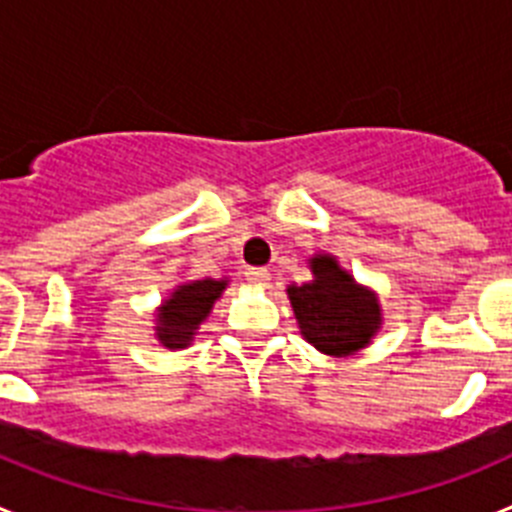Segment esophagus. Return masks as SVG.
Segmentation results:
<instances>
[{
	"label": "esophagus",
	"mask_w": 512,
	"mask_h": 512,
	"mask_svg": "<svg viewBox=\"0 0 512 512\" xmlns=\"http://www.w3.org/2000/svg\"><path fill=\"white\" fill-rule=\"evenodd\" d=\"M246 279L253 287H266L269 284V271L266 269H246Z\"/></svg>",
	"instance_id": "obj_1"
}]
</instances>
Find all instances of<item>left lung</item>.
I'll return each instance as SVG.
<instances>
[{
    "mask_svg": "<svg viewBox=\"0 0 512 512\" xmlns=\"http://www.w3.org/2000/svg\"><path fill=\"white\" fill-rule=\"evenodd\" d=\"M315 279L289 287L302 336L330 356L354 354L379 328V305L330 256L312 259Z\"/></svg>",
    "mask_w": 512,
    "mask_h": 512,
    "instance_id": "1",
    "label": "left lung"
}]
</instances>
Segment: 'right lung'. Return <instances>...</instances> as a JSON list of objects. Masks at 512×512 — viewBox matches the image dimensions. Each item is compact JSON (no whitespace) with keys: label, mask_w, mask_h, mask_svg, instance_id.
<instances>
[{"label":"right lung","mask_w":512,"mask_h":512,"mask_svg":"<svg viewBox=\"0 0 512 512\" xmlns=\"http://www.w3.org/2000/svg\"><path fill=\"white\" fill-rule=\"evenodd\" d=\"M225 289V279H200V282L184 284L166 300L158 312V341L166 348H184L192 341L194 330L207 318L210 307Z\"/></svg>","instance_id":"right-lung-1"}]
</instances>
